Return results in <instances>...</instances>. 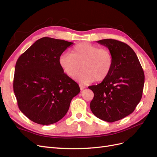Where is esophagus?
<instances>
[{
	"instance_id": "1",
	"label": "esophagus",
	"mask_w": 157,
	"mask_h": 157,
	"mask_svg": "<svg viewBox=\"0 0 157 157\" xmlns=\"http://www.w3.org/2000/svg\"><path fill=\"white\" fill-rule=\"evenodd\" d=\"M79 86H80V90H83V89H84L85 88H86V87H85L84 86V85H82V84H79Z\"/></svg>"
}]
</instances>
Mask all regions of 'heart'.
I'll return each mask as SVG.
<instances>
[{"instance_id":"b5f03b06","label":"heart","mask_w":157,"mask_h":157,"mask_svg":"<svg viewBox=\"0 0 157 157\" xmlns=\"http://www.w3.org/2000/svg\"><path fill=\"white\" fill-rule=\"evenodd\" d=\"M113 61V56L108 49L88 42L76 44L71 54L61 55L59 59L61 67L70 77H75L82 65L83 70L77 79L83 84L105 79L111 72Z\"/></svg>"}]
</instances>
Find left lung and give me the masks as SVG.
Here are the masks:
<instances>
[{"instance_id":"obj_1","label":"left lung","mask_w":157,"mask_h":157,"mask_svg":"<svg viewBox=\"0 0 157 157\" xmlns=\"http://www.w3.org/2000/svg\"><path fill=\"white\" fill-rule=\"evenodd\" d=\"M98 42L107 47L113 61L107 77L100 84L88 87L94 94L90 109L99 119L113 122L134 112L142 97L145 75L130 46L114 39Z\"/></svg>"}]
</instances>
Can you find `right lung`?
<instances>
[{
  "label": "right lung",
  "mask_w": 157,
  "mask_h": 157,
  "mask_svg": "<svg viewBox=\"0 0 157 157\" xmlns=\"http://www.w3.org/2000/svg\"><path fill=\"white\" fill-rule=\"evenodd\" d=\"M73 42L43 37L17 60L13 88L18 107L37 124L48 125L67 113L78 84L64 73L59 59Z\"/></svg>",
  "instance_id": "obj_1"
}]
</instances>
